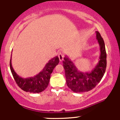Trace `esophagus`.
Returning a JSON list of instances; mask_svg holds the SVG:
<instances>
[{"label": "esophagus", "mask_w": 120, "mask_h": 120, "mask_svg": "<svg viewBox=\"0 0 120 120\" xmlns=\"http://www.w3.org/2000/svg\"><path fill=\"white\" fill-rule=\"evenodd\" d=\"M58 56H59V60H60V61H62V60H63V59H64V55L63 54V52H59Z\"/></svg>", "instance_id": "1"}]
</instances>
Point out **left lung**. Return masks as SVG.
<instances>
[{
  "label": "left lung",
  "mask_w": 120,
  "mask_h": 120,
  "mask_svg": "<svg viewBox=\"0 0 120 120\" xmlns=\"http://www.w3.org/2000/svg\"><path fill=\"white\" fill-rule=\"evenodd\" d=\"M96 39L100 46L98 63L90 72L83 73L78 69L71 59L65 56L63 61L67 86L74 93H83L91 90L101 81L107 67V53L105 44L101 35L96 31Z\"/></svg>",
  "instance_id": "8db88e82"
}]
</instances>
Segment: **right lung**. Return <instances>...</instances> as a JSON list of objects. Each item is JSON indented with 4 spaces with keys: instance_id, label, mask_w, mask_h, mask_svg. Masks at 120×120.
I'll return each instance as SVG.
<instances>
[{
    "instance_id": "1",
    "label": "right lung",
    "mask_w": 120,
    "mask_h": 120,
    "mask_svg": "<svg viewBox=\"0 0 120 120\" xmlns=\"http://www.w3.org/2000/svg\"><path fill=\"white\" fill-rule=\"evenodd\" d=\"M11 58L10 60V69L16 83L22 90L31 93H39L47 87L51 74L55 67L59 64L58 56L53 57L47 63L45 68L39 73L31 77L24 78L19 76L12 68Z\"/></svg>"
}]
</instances>
